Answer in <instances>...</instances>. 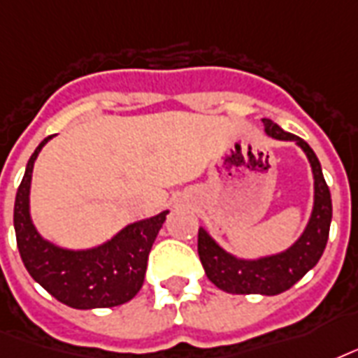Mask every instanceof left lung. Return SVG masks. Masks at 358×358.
I'll return each mask as SVG.
<instances>
[{"label":"left lung","mask_w":358,"mask_h":358,"mask_svg":"<svg viewBox=\"0 0 358 358\" xmlns=\"http://www.w3.org/2000/svg\"><path fill=\"white\" fill-rule=\"evenodd\" d=\"M265 132L274 140L295 141L303 149L314 173V209L303 235L287 250L257 259H241L229 254L203 228L198 231V254L207 278L226 293L235 295H278L297 284L323 256L332 220L331 190L321 164L308 143L263 119Z\"/></svg>","instance_id":"obj_1"}]
</instances>
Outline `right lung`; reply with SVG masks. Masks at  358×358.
Segmentation results:
<instances>
[{
	"instance_id": "1",
	"label": "right lung",
	"mask_w": 358,
	"mask_h": 358,
	"mask_svg": "<svg viewBox=\"0 0 358 358\" xmlns=\"http://www.w3.org/2000/svg\"><path fill=\"white\" fill-rule=\"evenodd\" d=\"M50 138H44L27 160L16 192L15 231L22 262L35 282L71 308H112L129 303L143 285L149 252L168 210L129 224L108 243L87 250H69L43 239L29 215V188L33 164Z\"/></svg>"
}]
</instances>
